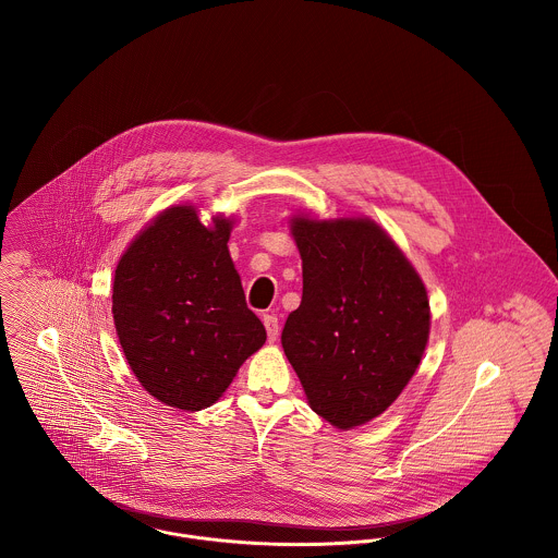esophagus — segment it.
Masks as SVG:
<instances>
[{"instance_id": "1", "label": "esophagus", "mask_w": 558, "mask_h": 558, "mask_svg": "<svg viewBox=\"0 0 558 558\" xmlns=\"http://www.w3.org/2000/svg\"><path fill=\"white\" fill-rule=\"evenodd\" d=\"M262 319H264V326L268 332V341H275L279 335V318L275 314H266Z\"/></svg>"}]
</instances>
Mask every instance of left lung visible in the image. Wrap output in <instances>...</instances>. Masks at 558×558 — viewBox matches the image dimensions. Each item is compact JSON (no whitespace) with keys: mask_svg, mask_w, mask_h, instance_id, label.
<instances>
[{"mask_svg":"<svg viewBox=\"0 0 558 558\" xmlns=\"http://www.w3.org/2000/svg\"><path fill=\"white\" fill-rule=\"evenodd\" d=\"M303 301L281 343L310 405L339 429L383 414L414 376L429 337L425 286L372 219H292Z\"/></svg>","mask_w":558,"mask_h":558,"instance_id":"obj_1","label":"left lung"}]
</instances>
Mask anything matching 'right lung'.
Returning a JSON list of instances; mask_svg holds the SVG:
<instances>
[{"mask_svg": "<svg viewBox=\"0 0 558 558\" xmlns=\"http://www.w3.org/2000/svg\"><path fill=\"white\" fill-rule=\"evenodd\" d=\"M232 221L206 228L171 206L131 242L113 277V322L142 387L165 405L202 410L266 341L230 257Z\"/></svg>", "mask_w": 558, "mask_h": 558, "instance_id": "right-lung-1", "label": "right lung"}]
</instances>
